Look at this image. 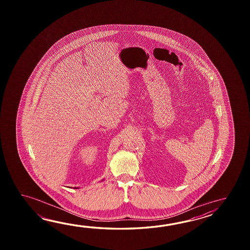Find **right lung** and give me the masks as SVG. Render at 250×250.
I'll return each instance as SVG.
<instances>
[{
    "label": "right lung",
    "mask_w": 250,
    "mask_h": 250,
    "mask_svg": "<svg viewBox=\"0 0 250 250\" xmlns=\"http://www.w3.org/2000/svg\"><path fill=\"white\" fill-rule=\"evenodd\" d=\"M104 181V180H103Z\"/></svg>",
    "instance_id": "right-lung-1"
}]
</instances>
